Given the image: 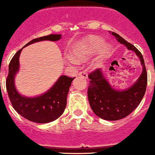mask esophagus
Listing matches in <instances>:
<instances>
[{"label": "esophagus", "mask_w": 155, "mask_h": 155, "mask_svg": "<svg viewBox=\"0 0 155 155\" xmlns=\"http://www.w3.org/2000/svg\"><path fill=\"white\" fill-rule=\"evenodd\" d=\"M79 76H81V77H83L84 78H88V74L85 71H81V72H79Z\"/></svg>", "instance_id": "1"}]
</instances>
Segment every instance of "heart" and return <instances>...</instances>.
I'll return each instance as SVG.
<instances>
[{"instance_id":"heart-1","label":"heart","mask_w":155,"mask_h":155,"mask_svg":"<svg viewBox=\"0 0 155 155\" xmlns=\"http://www.w3.org/2000/svg\"><path fill=\"white\" fill-rule=\"evenodd\" d=\"M90 41L93 44V47L91 49L87 47L86 44H81L70 50V56L72 60L75 61L76 62H85L89 53L94 50H97L103 44V41L100 38H90ZM108 50V47H105V52ZM72 60L70 59V61Z\"/></svg>"}]
</instances>
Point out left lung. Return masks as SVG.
<instances>
[{
  "mask_svg": "<svg viewBox=\"0 0 155 155\" xmlns=\"http://www.w3.org/2000/svg\"><path fill=\"white\" fill-rule=\"evenodd\" d=\"M111 34L118 42L136 53L143 68L138 81L131 87L123 91L114 90L103 77L101 69H95L89 74L90 81L87 96L93 111L104 120H117L129 115L139 105L145 93L148 77L143 56L139 50L115 32L112 31Z\"/></svg>",
  "mask_w": 155,
  "mask_h": 155,
  "instance_id": "1",
  "label": "left lung"
}]
</instances>
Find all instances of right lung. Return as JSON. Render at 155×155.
Instances as JSON below:
<instances>
[{
	"label": "right lung",
	"mask_w": 155,
	"mask_h": 155,
	"mask_svg": "<svg viewBox=\"0 0 155 155\" xmlns=\"http://www.w3.org/2000/svg\"><path fill=\"white\" fill-rule=\"evenodd\" d=\"M61 35H50L35 38L25 46L41 41H59ZM19 50L13 56L9 64V73L6 80V87L13 108L23 117L32 122L44 124L51 122L60 117L67 103V95L74 78L63 75L59 78L50 90L42 96L35 98L22 96L15 88L14 77L19 69Z\"/></svg>",
	"instance_id": "right-lung-1"
}]
</instances>
